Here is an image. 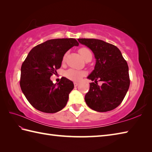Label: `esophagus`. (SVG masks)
<instances>
[{
    "label": "esophagus",
    "mask_w": 152,
    "mask_h": 152,
    "mask_svg": "<svg viewBox=\"0 0 152 152\" xmlns=\"http://www.w3.org/2000/svg\"><path fill=\"white\" fill-rule=\"evenodd\" d=\"M74 86H75V87H77V86L79 85V83L78 82H74Z\"/></svg>",
    "instance_id": "34e87169"
}]
</instances>
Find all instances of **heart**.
<instances>
[{
    "instance_id": "obj_1",
    "label": "heart",
    "mask_w": 152,
    "mask_h": 152,
    "mask_svg": "<svg viewBox=\"0 0 152 152\" xmlns=\"http://www.w3.org/2000/svg\"><path fill=\"white\" fill-rule=\"evenodd\" d=\"M79 52L83 59H85L87 56H89V55H91L92 56L91 51L87 48H80L79 50ZM84 75H85V72H83V71L78 70H75L72 69L68 70L65 72V76L66 78L69 80H74V81H78V80H80L82 78V77Z\"/></svg>"
}]
</instances>
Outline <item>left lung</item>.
Instances as JSON below:
<instances>
[{
    "label": "left lung",
    "mask_w": 152,
    "mask_h": 152,
    "mask_svg": "<svg viewBox=\"0 0 152 152\" xmlns=\"http://www.w3.org/2000/svg\"><path fill=\"white\" fill-rule=\"evenodd\" d=\"M78 42L89 48L95 56L94 70L87 77L90 83L85 101L90 108L104 112L121 104L130 85L127 63L120 50L114 45L95 38H78ZM102 81L100 86L97 80Z\"/></svg>",
    "instance_id": "1"
}]
</instances>
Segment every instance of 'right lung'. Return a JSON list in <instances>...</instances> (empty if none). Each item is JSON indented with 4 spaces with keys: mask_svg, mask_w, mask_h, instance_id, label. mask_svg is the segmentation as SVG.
Wrapping results in <instances>:
<instances>
[{
    "mask_svg": "<svg viewBox=\"0 0 152 152\" xmlns=\"http://www.w3.org/2000/svg\"><path fill=\"white\" fill-rule=\"evenodd\" d=\"M79 43L74 38L47 40L34 47L21 68L20 87L34 108L45 113H56L66 106L74 83L64 77L54 84L50 80L61 66L64 55Z\"/></svg>",
    "mask_w": 152,
    "mask_h": 152,
    "instance_id": "add662e5",
    "label": "right lung"
}]
</instances>
